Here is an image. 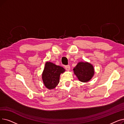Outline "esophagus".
<instances>
[{
  "label": "esophagus",
  "instance_id": "34e87169",
  "mask_svg": "<svg viewBox=\"0 0 124 124\" xmlns=\"http://www.w3.org/2000/svg\"><path fill=\"white\" fill-rule=\"evenodd\" d=\"M65 69L66 70H69L70 69V66L69 65H66L65 66Z\"/></svg>",
  "mask_w": 124,
  "mask_h": 124
}]
</instances>
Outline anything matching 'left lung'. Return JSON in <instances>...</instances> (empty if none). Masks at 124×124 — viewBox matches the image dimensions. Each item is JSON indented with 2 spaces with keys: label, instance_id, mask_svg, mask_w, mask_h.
<instances>
[{
  "label": "left lung",
  "instance_id": "1",
  "mask_svg": "<svg viewBox=\"0 0 124 124\" xmlns=\"http://www.w3.org/2000/svg\"><path fill=\"white\" fill-rule=\"evenodd\" d=\"M73 70L74 74L82 82L89 81L94 74L93 66L88 62H79Z\"/></svg>",
  "mask_w": 124,
  "mask_h": 124
}]
</instances>
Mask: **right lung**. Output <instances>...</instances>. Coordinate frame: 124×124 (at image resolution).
I'll list each match as a JSON object with an SVG mask.
<instances>
[{
    "label": "right lung",
    "mask_w": 124,
    "mask_h": 124,
    "mask_svg": "<svg viewBox=\"0 0 124 124\" xmlns=\"http://www.w3.org/2000/svg\"><path fill=\"white\" fill-rule=\"evenodd\" d=\"M65 71L62 67L55 65L50 62L46 63L42 74V78L46 87L49 89L55 88L59 83L61 73Z\"/></svg>",
    "instance_id": "add662e5"
}]
</instances>
